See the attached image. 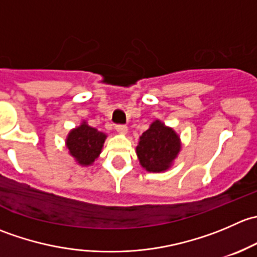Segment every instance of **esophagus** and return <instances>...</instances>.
<instances>
[{"label":"esophagus","instance_id":"34e87169","mask_svg":"<svg viewBox=\"0 0 257 257\" xmlns=\"http://www.w3.org/2000/svg\"><path fill=\"white\" fill-rule=\"evenodd\" d=\"M115 131L119 132V133L125 134L128 132V126L124 125V124H118V125H115Z\"/></svg>","mask_w":257,"mask_h":257}]
</instances>
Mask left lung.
<instances>
[{"label": "left lung", "mask_w": 257, "mask_h": 257, "mask_svg": "<svg viewBox=\"0 0 257 257\" xmlns=\"http://www.w3.org/2000/svg\"><path fill=\"white\" fill-rule=\"evenodd\" d=\"M180 152L179 137L172 128L155 120L142 134L137 147L139 162L148 172H164Z\"/></svg>", "instance_id": "left-lung-1"}]
</instances>
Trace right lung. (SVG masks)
Listing matches in <instances>:
<instances>
[{
  "label": "right lung",
  "instance_id": "1",
  "mask_svg": "<svg viewBox=\"0 0 257 257\" xmlns=\"http://www.w3.org/2000/svg\"><path fill=\"white\" fill-rule=\"evenodd\" d=\"M105 137L104 133L92 128L84 121L69 133L67 148L80 165H90L99 155Z\"/></svg>",
  "mask_w": 257,
  "mask_h": 257
}]
</instances>
